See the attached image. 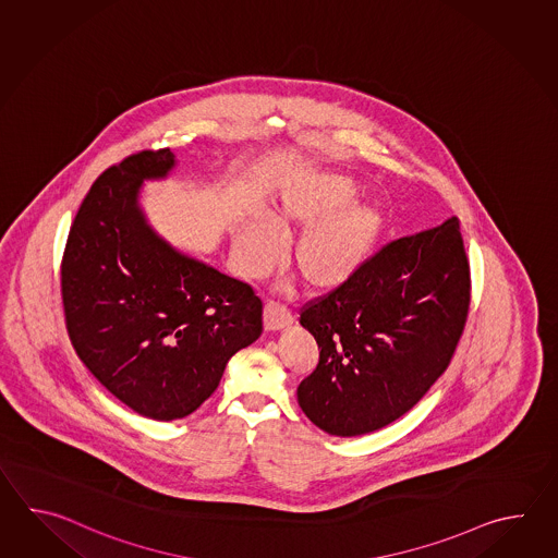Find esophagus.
I'll use <instances>...</instances> for the list:
<instances>
[{
    "mask_svg": "<svg viewBox=\"0 0 558 558\" xmlns=\"http://www.w3.org/2000/svg\"><path fill=\"white\" fill-rule=\"evenodd\" d=\"M291 320H293L291 313L275 303H267L263 308V327L267 332L283 331L291 325Z\"/></svg>",
    "mask_w": 558,
    "mask_h": 558,
    "instance_id": "esophagus-1",
    "label": "esophagus"
}]
</instances>
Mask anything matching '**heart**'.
Returning <instances> with one entry per match:
<instances>
[{"instance_id":"obj_1","label":"heart","mask_w":558,"mask_h":558,"mask_svg":"<svg viewBox=\"0 0 558 558\" xmlns=\"http://www.w3.org/2000/svg\"><path fill=\"white\" fill-rule=\"evenodd\" d=\"M355 179L317 171L284 185L271 221L251 217L233 238L239 271L262 277L274 269L283 253V238L299 233L291 262L303 275L308 289L335 291L349 283L365 265L383 229V211L375 203L353 202Z\"/></svg>"}]
</instances>
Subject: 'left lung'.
I'll return each instance as SVG.
<instances>
[{
  "mask_svg": "<svg viewBox=\"0 0 558 558\" xmlns=\"http://www.w3.org/2000/svg\"><path fill=\"white\" fill-rule=\"evenodd\" d=\"M469 303L457 217L385 245L349 283L301 313L320 353L296 389L299 407L335 437L387 427L449 367Z\"/></svg>",
  "mask_w": 558,
  "mask_h": 558,
  "instance_id": "1",
  "label": "left lung"
}]
</instances>
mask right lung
Wrapping results in <instances>:
<instances>
[{
	"mask_svg": "<svg viewBox=\"0 0 558 558\" xmlns=\"http://www.w3.org/2000/svg\"><path fill=\"white\" fill-rule=\"evenodd\" d=\"M178 166L171 149L104 171L75 215L61 296L73 349L135 413L173 421L214 395L229 359L259 339L263 305L250 284L173 247L149 226L145 181Z\"/></svg>",
	"mask_w": 558,
	"mask_h": 558,
	"instance_id": "add662e5",
	"label": "right lung"
}]
</instances>
